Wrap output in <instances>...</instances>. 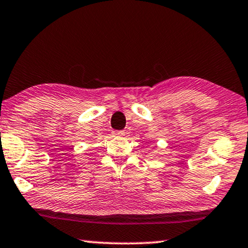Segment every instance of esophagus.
Returning <instances> with one entry per match:
<instances>
[{
  "label": "esophagus",
  "mask_w": 248,
  "mask_h": 248,
  "mask_svg": "<svg viewBox=\"0 0 248 248\" xmlns=\"http://www.w3.org/2000/svg\"><path fill=\"white\" fill-rule=\"evenodd\" d=\"M125 132L124 131H115L114 132V136H124Z\"/></svg>",
  "instance_id": "obj_1"
}]
</instances>
